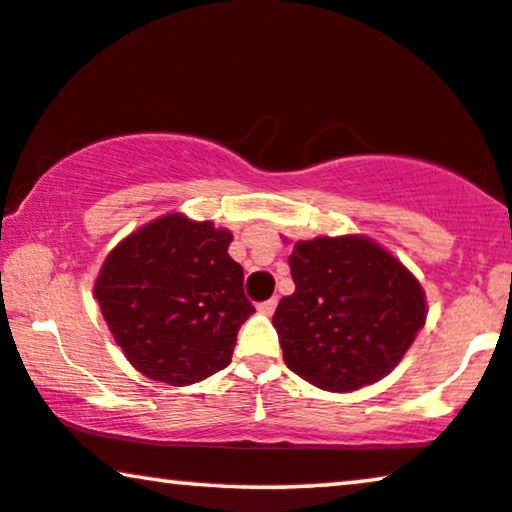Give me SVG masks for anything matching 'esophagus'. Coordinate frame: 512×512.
I'll use <instances>...</instances> for the list:
<instances>
[{
  "instance_id": "obj_1",
  "label": "esophagus",
  "mask_w": 512,
  "mask_h": 512,
  "mask_svg": "<svg viewBox=\"0 0 512 512\" xmlns=\"http://www.w3.org/2000/svg\"><path fill=\"white\" fill-rule=\"evenodd\" d=\"M276 304H278V299L271 297V299H267V302H262L260 306H257V311L264 313V316H271V313L276 311Z\"/></svg>"
}]
</instances>
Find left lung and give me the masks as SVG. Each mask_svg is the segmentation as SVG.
Masks as SVG:
<instances>
[{
	"instance_id": "1",
	"label": "left lung",
	"mask_w": 512,
	"mask_h": 512,
	"mask_svg": "<svg viewBox=\"0 0 512 512\" xmlns=\"http://www.w3.org/2000/svg\"><path fill=\"white\" fill-rule=\"evenodd\" d=\"M288 262L295 292L281 299L274 327L285 365L323 391L377 384L426 325L417 276L372 238L297 241Z\"/></svg>"
}]
</instances>
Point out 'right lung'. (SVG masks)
<instances>
[{
	"label": "right lung",
	"mask_w": 512,
	"mask_h": 512,
	"mask_svg": "<svg viewBox=\"0 0 512 512\" xmlns=\"http://www.w3.org/2000/svg\"><path fill=\"white\" fill-rule=\"evenodd\" d=\"M231 231L168 213L107 252L93 295L128 363L154 381L189 386L231 363L238 327L255 313Z\"/></svg>",
	"instance_id": "right-lung-1"
}]
</instances>
